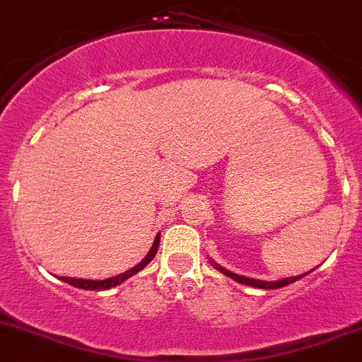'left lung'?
Instances as JSON below:
<instances>
[{
	"label": "left lung",
	"instance_id": "obj_1",
	"mask_svg": "<svg viewBox=\"0 0 362 362\" xmlns=\"http://www.w3.org/2000/svg\"><path fill=\"white\" fill-rule=\"evenodd\" d=\"M209 263H211L212 267L216 268V270H219V272H221V274H225L226 277L233 279V281L240 282V284H244V286H251V288H259V289H279V288H284V286L293 284V282H296L298 279L305 277V275H308V274H310V272H314V270H310V272H307V274L296 275V277H284V279H279V281H259V279H251V277H244V275L233 274V272L226 270V268H223L221 264L216 263L214 259H209Z\"/></svg>",
	"mask_w": 362,
	"mask_h": 362
}]
</instances>
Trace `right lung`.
Returning a JSON list of instances; mask_svg holds the SVG:
<instances>
[{"mask_svg": "<svg viewBox=\"0 0 362 362\" xmlns=\"http://www.w3.org/2000/svg\"><path fill=\"white\" fill-rule=\"evenodd\" d=\"M158 244H160V233H156L153 245H151V249L148 251V255L144 256V258L141 259L136 267H132L130 270L124 272V274L115 275V277L103 279V281H92V279H74V277H59V279L64 282H68V284L74 286V288H78V289H87V291H106V289H111V288H115V286L122 284V282H125L127 279L132 277V275H136L137 272L143 270V268L155 258L156 251H158Z\"/></svg>", "mask_w": 362, "mask_h": 362, "instance_id": "obj_1", "label": "right lung"}]
</instances>
